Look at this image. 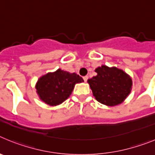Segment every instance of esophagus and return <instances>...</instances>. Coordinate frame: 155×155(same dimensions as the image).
Returning a JSON list of instances; mask_svg holds the SVG:
<instances>
[{
	"instance_id": "34e87169",
	"label": "esophagus",
	"mask_w": 155,
	"mask_h": 155,
	"mask_svg": "<svg viewBox=\"0 0 155 155\" xmlns=\"http://www.w3.org/2000/svg\"><path fill=\"white\" fill-rule=\"evenodd\" d=\"M87 78H88V77H87V76H85V77H84V78H83V79H84V82L87 81Z\"/></svg>"
}]
</instances>
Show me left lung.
<instances>
[{
    "label": "left lung",
    "mask_w": 155,
    "mask_h": 155,
    "mask_svg": "<svg viewBox=\"0 0 155 155\" xmlns=\"http://www.w3.org/2000/svg\"><path fill=\"white\" fill-rule=\"evenodd\" d=\"M94 71L96 76L88 79L92 94L100 103L107 106L121 104L132 90L131 77L122 69L102 65Z\"/></svg>",
    "instance_id": "obj_1"
}]
</instances>
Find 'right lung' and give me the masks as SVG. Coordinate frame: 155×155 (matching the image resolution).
Returning a JSON list of instances; mask_svg holds the SVG:
<instances>
[{
  "instance_id": "1",
  "label": "right lung",
  "mask_w": 155,
  "mask_h": 155,
  "mask_svg": "<svg viewBox=\"0 0 155 155\" xmlns=\"http://www.w3.org/2000/svg\"><path fill=\"white\" fill-rule=\"evenodd\" d=\"M83 81L77 74L58 69L41 76L35 84V89L41 101L56 106L69 98L75 84Z\"/></svg>"
}]
</instances>
